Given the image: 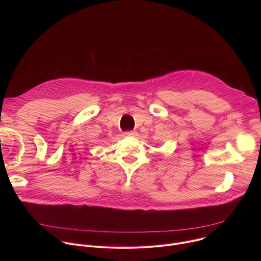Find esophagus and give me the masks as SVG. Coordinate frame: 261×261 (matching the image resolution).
<instances>
[{
    "label": "esophagus",
    "mask_w": 261,
    "mask_h": 261,
    "mask_svg": "<svg viewBox=\"0 0 261 261\" xmlns=\"http://www.w3.org/2000/svg\"><path fill=\"white\" fill-rule=\"evenodd\" d=\"M126 136H135L136 135V132H134V131H127V132H125L124 133Z\"/></svg>",
    "instance_id": "1"
}]
</instances>
